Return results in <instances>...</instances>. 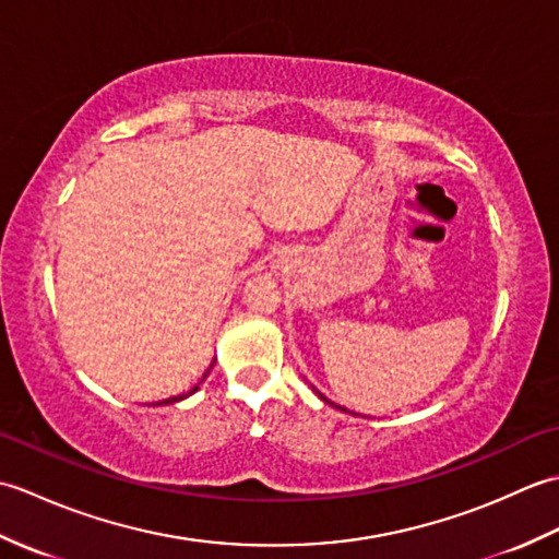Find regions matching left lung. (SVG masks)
Masks as SVG:
<instances>
[{"label":"left lung","instance_id":"obj_1","mask_svg":"<svg viewBox=\"0 0 559 559\" xmlns=\"http://www.w3.org/2000/svg\"><path fill=\"white\" fill-rule=\"evenodd\" d=\"M312 389H314V386H312ZM314 391H317V389H314ZM317 394H319V396H322V399H324L326 403H331V401H329V399H326V396L322 394V391H317ZM334 406H336V403H334ZM336 408H341V411H346V408H343V406H336ZM348 413H350V411H348Z\"/></svg>","mask_w":559,"mask_h":559}]
</instances>
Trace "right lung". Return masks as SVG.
<instances>
[{
    "instance_id": "add662e5",
    "label": "right lung",
    "mask_w": 559,
    "mask_h": 559,
    "mask_svg": "<svg viewBox=\"0 0 559 559\" xmlns=\"http://www.w3.org/2000/svg\"><path fill=\"white\" fill-rule=\"evenodd\" d=\"M213 367V365H211ZM209 374V372H206ZM206 374H204V379H206ZM204 379H201V382H204ZM199 386H194L192 391H187V394H180V396H170V399H165V401H160V403H175V401H182V399H187L189 394H194V391H197Z\"/></svg>"
}]
</instances>
